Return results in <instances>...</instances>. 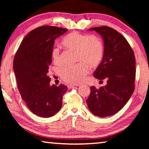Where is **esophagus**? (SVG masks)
Listing matches in <instances>:
<instances>
[{"mask_svg":"<svg viewBox=\"0 0 149 149\" xmlns=\"http://www.w3.org/2000/svg\"><path fill=\"white\" fill-rule=\"evenodd\" d=\"M68 88H69V89H71V88H75L74 85H72V84H68Z\"/></svg>","mask_w":149,"mask_h":149,"instance_id":"34e87169","label":"esophagus"}]
</instances>
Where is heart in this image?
Masks as SVG:
<instances>
[{
	"mask_svg": "<svg viewBox=\"0 0 149 149\" xmlns=\"http://www.w3.org/2000/svg\"><path fill=\"white\" fill-rule=\"evenodd\" d=\"M61 45L65 49L75 52V61L80 62L61 71L60 76L66 83L73 84L81 83L88 74V66L95 67L103 58V43L99 37L94 34L86 35L74 31L63 38ZM52 56L55 64H61V56L58 49L53 50Z\"/></svg>",
	"mask_w": 149,
	"mask_h": 149,
	"instance_id": "b5f03b06",
	"label": "heart"
}]
</instances>
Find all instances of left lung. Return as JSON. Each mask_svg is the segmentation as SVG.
<instances>
[{"instance_id":"8db88e82","label":"left lung","mask_w":149,"mask_h":149,"mask_svg":"<svg viewBox=\"0 0 149 149\" xmlns=\"http://www.w3.org/2000/svg\"><path fill=\"white\" fill-rule=\"evenodd\" d=\"M89 30L95 31L104 40L103 59L93 76L100 81L106 79L107 84L99 88L91 86L86 103L94 115L103 118L118 113L133 93L135 57L127 40L113 28L104 26Z\"/></svg>"}]
</instances>
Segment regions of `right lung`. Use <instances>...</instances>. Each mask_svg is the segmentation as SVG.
<instances>
[{"mask_svg":"<svg viewBox=\"0 0 149 149\" xmlns=\"http://www.w3.org/2000/svg\"><path fill=\"white\" fill-rule=\"evenodd\" d=\"M67 29L44 26L27 34L19 46L13 60L18 90L27 107L43 118L51 117L62 106L65 85H50L49 66L52 63L54 40Z\"/></svg>","mask_w":149,"mask_h":149,"instance_id":"right-lung-1","label":"right lung"}]
</instances>
